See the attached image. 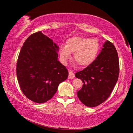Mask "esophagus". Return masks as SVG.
<instances>
[{
	"label": "esophagus",
	"instance_id": "obj_1",
	"mask_svg": "<svg viewBox=\"0 0 133 133\" xmlns=\"http://www.w3.org/2000/svg\"><path fill=\"white\" fill-rule=\"evenodd\" d=\"M75 77V74L73 73L71 71H69V74H68V79H72Z\"/></svg>",
	"mask_w": 133,
	"mask_h": 133
}]
</instances>
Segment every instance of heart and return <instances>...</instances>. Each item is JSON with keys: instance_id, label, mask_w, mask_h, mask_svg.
Segmentation results:
<instances>
[{"instance_id": "heart-1", "label": "heart", "mask_w": 133, "mask_h": 133, "mask_svg": "<svg viewBox=\"0 0 133 133\" xmlns=\"http://www.w3.org/2000/svg\"><path fill=\"white\" fill-rule=\"evenodd\" d=\"M99 50V43L96 39L74 37L67 40L66 45H61L59 54L62 61L66 63L74 52V61L81 66H87L93 62Z\"/></svg>"}]
</instances>
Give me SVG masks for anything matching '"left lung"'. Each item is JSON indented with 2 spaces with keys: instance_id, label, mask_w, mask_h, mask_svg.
Listing matches in <instances>:
<instances>
[{
  "instance_id": "1",
  "label": "left lung",
  "mask_w": 133,
  "mask_h": 133,
  "mask_svg": "<svg viewBox=\"0 0 133 133\" xmlns=\"http://www.w3.org/2000/svg\"><path fill=\"white\" fill-rule=\"evenodd\" d=\"M103 46L91 64L75 74L83 83L77 92V96L88 107L104 102L110 96L119 77V62L115 46L108 41Z\"/></svg>"
}]
</instances>
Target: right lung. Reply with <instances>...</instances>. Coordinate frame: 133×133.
<instances>
[{
	"label": "right lung",
	"instance_id": "add662e5",
	"mask_svg": "<svg viewBox=\"0 0 133 133\" xmlns=\"http://www.w3.org/2000/svg\"><path fill=\"white\" fill-rule=\"evenodd\" d=\"M58 50L41 31L29 36L22 47L16 66L17 81L23 94L34 102L51 99L68 77L66 67L57 60Z\"/></svg>",
	"mask_w": 133,
	"mask_h": 133
}]
</instances>
